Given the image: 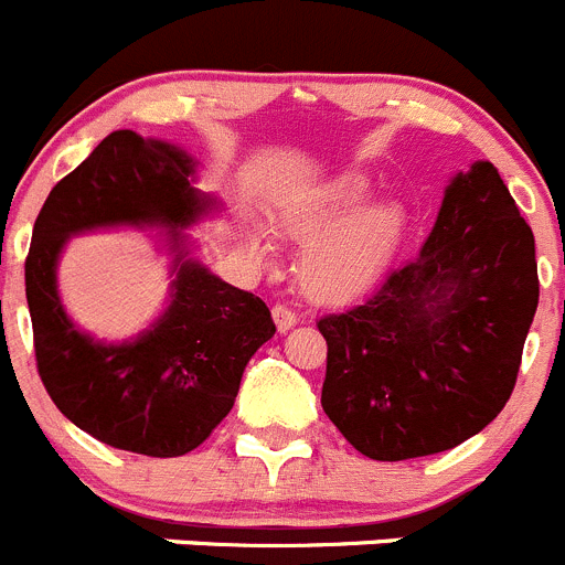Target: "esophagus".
Wrapping results in <instances>:
<instances>
[{
    "label": "esophagus",
    "mask_w": 565,
    "mask_h": 565,
    "mask_svg": "<svg viewBox=\"0 0 565 565\" xmlns=\"http://www.w3.org/2000/svg\"><path fill=\"white\" fill-rule=\"evenodd\" d=\"M273 320H276V328L281 333H287L289 328L295 326V322H298V315H295L292 309H287V306H273Z\"/></svg>",
    "instance_id": "obj_1"
}]
</instances>
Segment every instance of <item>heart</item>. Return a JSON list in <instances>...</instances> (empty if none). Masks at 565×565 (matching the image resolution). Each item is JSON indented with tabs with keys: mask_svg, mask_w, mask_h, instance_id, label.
I'll use <instances>...</instances> for the list:
<instances>
[{
	"mask_svg": "<svg viewBox=\"0 0 565 565\" xmlns=\"http://www.w3.org/2000/svg\"><path fill=\"white\" fill-rule=\"evenodd\" d=\"M370 190L359 173H348L278 210V226L295 239H309L300 250L298 281L309 298L339 303L370 287L392 259L405 232V206L394 199L349 210ZM245 245L259 262L270 256L265 234L250 228Z\"/></svg>",
	"mask_w": 565,
	"mask_h": 565,
	"instance_id": "b5f03b06",
	"label": "heart"
}]
</instances>
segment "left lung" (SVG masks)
Instances as JSON below:
<instances>
[{"label": "left lung", "mask_w": 565, "mask_h": 565, "mask_svg": "<svg viewBox=\"0 0 565 565\" xmlns=\"http://www.w3.org/2000/svg\"><path fill=\"white\" fill-rule=\"evenodd\" d=\"M535 309L533 228L478 160L450 179L419 256L317 322L322 411L372 461L452 450L505 408Z\"/></svg>", "instance_id": "obj_1"}]
</instances>
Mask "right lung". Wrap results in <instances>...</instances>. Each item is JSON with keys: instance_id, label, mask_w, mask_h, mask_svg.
<instances>
[{"instance_id": "right-lung-1", "label": "right lung", "mask_w": 565, "mask_h": 565, "mask_svg": "<svg viewBox=\"0 0 565 565\" xmlns=\"http://www.w3.org/2000/svg\"><path fill=\"white\" fill-rule=\"evenodd\" d=\"M195 182L199 162L184 149L131 129L113 131L54 184L24 265L38 372L49 397L93 439L151 458L195 450L232 411L250 355L276 333L265 300L193 256L184 228L221 210ZM102 227H160L172 256L169 306L124 343L82 332L56 289L67 239Z\"/></svg>"}]
</instances>
